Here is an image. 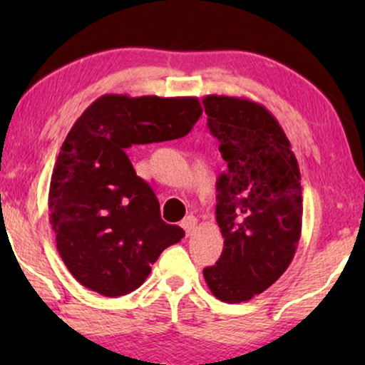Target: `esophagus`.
<instances>
[{
    "label": "esophagus",
    "mask_w": 365,
    "mask_h": 365,
    "mask_svg": "<svg viewBox=\"0 0 365 365\" xmlns=\"http://www.w3.org/2000/svg\"><path fill=\"white\" fill-rule=\"evenodd\" d=\"M181 226H182L184 231H186V236H192V232L196 231V227H197V219L194 216H187L181 222Z\"/></svg>",
    "instance_id": "1"
}]
</instances>
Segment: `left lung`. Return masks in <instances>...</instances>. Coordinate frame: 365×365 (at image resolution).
<instances>
[{"label":"left lung","instance_id":"left-lung-1","mask_svg":"<svg viewBox=\"0 0 365 365\" xmlns=\"http://www.w3.org/2000/svg\"><path fill=\"white\" fill-rule=\"evenodd\" d=\"M227 171L217 179L216 221L224 249L202 271L219 301H249L286 272L302 229L297 159L277 119L246 98L202 99Z\"/></svg>","mask_w":365,"mask_h":365}]
</instances>
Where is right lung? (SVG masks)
Returning a JSON list of instances; mask_svg holds the SVG:
<instances>
[{
    "label": "right lung",
    "mask_w": 365,
    "mask_h": 365,
    "mask_svg": "<svg viewBox=\"0 0 365 365\" xmlns=\"http://www.w3.org/2000/svg\"><path fill=\"white\" fill-rule=\"evenodd\" d=\"M202 114L197 98L104 94L73 124L49 184V224L63 262L106 297L133 292L164 249L184 237L161 219L156 194L126 149L186 136Z\"/></svg>",
    "instance_id": "1"
}]
</instances>
